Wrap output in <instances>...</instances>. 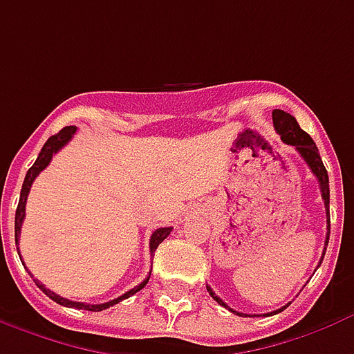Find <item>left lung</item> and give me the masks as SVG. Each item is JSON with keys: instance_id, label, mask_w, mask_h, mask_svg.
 <instances>
[{"instance_id": "1", "label": "left lung", "mask_w": 354, "mask_h": 354, "mask_svg": "<svg viewBox=\"0 0 354 354\" xmlns=\"http://www.w3.org/2000/svg\"><path fill=\"white\" fill-rule=\"evenodd\" d=\"M273 127H274V131L281 134V140L284 142V144H290V146L296 147L297 153L304 157V161L307 162V167L311 169L315 178L319 180V187H320V193H322V199H324V208H326V216H328V220H326L328 222L326 246H328V239H330V185H328V172L326 169H324V162H322V159H320L317 144L313 142V138L307 134V132L299 129L296 117L290 115V113H286V111H282V109H274L273 111ZM326 246H324V252H326ZM322 258H324V256H322ZM207 290H208V294L214 297L218 304L223 305V307H227V309H230L231 313H235V315H243V313L233 311L227 304H223V299H220V297L216 296L210 286H207ZM286 307H288V305H284V307H281V309H277V311L273 313H267V315H277V313L284 311ZM245 317H248V315H245ZM254 317H256V315H254Z\"/></svg>"}]
</instances>
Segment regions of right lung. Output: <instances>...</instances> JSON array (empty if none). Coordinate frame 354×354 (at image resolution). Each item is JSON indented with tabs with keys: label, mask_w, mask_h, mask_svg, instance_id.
I'll return each mask as SVG.
<instances>
[{
	"label": "right lung",
	"mask_w": 354,
	"mask_h": 354,
	"mask_svg": "<svg viewBox=\"0 0 354 354\" xmlns=\"http://www.w3.org/2000/svg\"><path fill=\"white\" fill-rule=\"evenodd\" d=\"M73 134H75V127H64V129H62L60 132H57L55 136H50V138L45 142V146L41 147V151H39L37 159H35V162L32 165V169L26 172L24 184H22V189H20V201H19V207H17V214H15V241H17V243H19V239H20V230H22L24 216H26V199H28V193H30V187H32V184H34V180L37 178V174H39V172L49 165L50 159H53V155L57 153V151H60V149H62V147L72 140ZM170 231H172V227H159V230L153 231V235H151V239H149V250H151V254L155 252V248L161 245L165 239L169 237ZM17 250H19V248H17ZM34 281L35 284H37V288L41 290L45 296H49L53 301H57L58 305H64V307H77V309H85V311H104V309H108V307H111V305L119 304L121 299H127V297H131L132 294L140 292V290L144 288V286L147 284L149 277H147L144 282H140L138 286H134L132 290H129V292L123 294V296H119L115 297V299H111V301H106V304H98V305L81 304V301L66 299V297L58 296V294H55V292H50L49 288H45V284H41L37 279H34Z\"/></svg>",
	"instance_id": "right-lung-1"
}]
</instances>
